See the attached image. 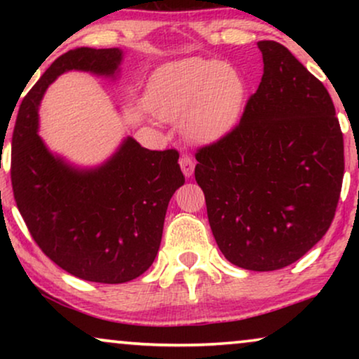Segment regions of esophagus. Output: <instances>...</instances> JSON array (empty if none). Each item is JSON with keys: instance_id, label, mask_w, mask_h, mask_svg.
<instances>
[{"instance_id": "1", "label": "esophagus", "mask_w": 359, "mask_h": 359, "mask_svg": "<svg viewBox=\"0 0 359 359\" xmlns=\"http://www.w3.org/2000/svg\"><path fill=\"white\" fill-rule=\"evenodd\" d=\"M180 166L186 178H189V176L194 173V158L191 155H181Z\"/></svg>"}]
</instances>
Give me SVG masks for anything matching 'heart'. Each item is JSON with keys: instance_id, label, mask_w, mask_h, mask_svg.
<instances>
[{"instance_id": "1", "label": "heart", "mask_w": 359, "mask_h": 359, "mask_svg": "<svg viewBox=\"0 0 359 359\" xmlns=\"http://www.w3.org/2000/svg\"><path fill=\"white\" fill-rule=\"evenodd\" d=\"M242 101L243 81L238 73L203 58L161 67L147 90L150 111L163 121L184 119V134L196 142L224 135L237 119Z\"/></svg>"}]
</instances>
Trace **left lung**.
Returning <instances> with one entry per match:
<instances>
[{"label":"left lung","instance_id":"obj_1","mask_svg":"<svg viewBox=\"0 0 359 359\" xmlns=\"http://www.w3.org/2000/svg\"><path fill=\"white\" fill-rule=\"evenodd\" d=\"M263 76L240 122L196 150L215 242L235 266L274 271L327 233L341 193L343 134L327 88L286 47L258 42Z\"/></svg>","mask_w":359,"mask_h":359}]
</instances>
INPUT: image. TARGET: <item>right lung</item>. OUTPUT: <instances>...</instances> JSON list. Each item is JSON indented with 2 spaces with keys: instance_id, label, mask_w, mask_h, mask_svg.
Listing matches in <instances>:
<instances>
[{
  "instance_id": "1",
  "label": "right lung",
  "mask_w": 359,
  "mask_h": 359,
  "mask_svg": "<svg viewBox=\"0 0 359 359\" xmlns=\"http://www.w3.org/2000/svg\"><path fill=\"white\" fill-rule=\"evenodd\" d=\"M119 48L68 50L19 106L11 144V184L19 212L39 248L73 276L119 284L151 266L165 214L184 184L178 150H149L127 139L101 168L78 171L55 158L37 135V107L67 70L114 75Z\"/></svg>"
}]
</instances>
